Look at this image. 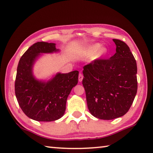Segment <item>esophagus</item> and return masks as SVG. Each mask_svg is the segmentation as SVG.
<instances>
[{
	"label": "esophagus",
	"instance_id": "obj_1",
	"mask_svg": "<svg viewBox=\"0 0 153 153\" xmlns=\"http://www.w3.org/2000/svg\"><path fill=\"white\" fill-rule=\"evenodd\" d=\"M83 74L82 73H80L79 74V77H78V79H79V82H82V80H83Z\"/></svg>",
	"mask_w": 153,
	"mask_h": 153
}]
</instances>
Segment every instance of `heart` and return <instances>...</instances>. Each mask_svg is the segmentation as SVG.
<instances>
[{
  "label": "heart",
  "instance_id": "heart-1",
  "mask_svg": "<svg viewBox=\"0 0 153 153\" xmlns=\"http://www.w3.org/2000/svg\"><path fill=\"white\" fill-rule=\"evenodd\" d=\"M100 47H101V45L100 44H95L92 45V46L87 48L85 51V54L88 55V56H91V55L94 54L97 52L95 54V58H100L105 56L107 53L106 48Z\"/></svg>",
  "mask_w": 153,
  "mask_h": 153
}]
</instances>
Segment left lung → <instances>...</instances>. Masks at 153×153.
<instances>
[{
  "label": "left lung",
  "mask_w": 153,
  "mask_h": 153,
  "mask_svg": "<svg viewBox=\"0 0 153 153\" xmlns=\"http://www.w3.org/2000/svg\"><path fill=\"white\" fill-rule=\"evenodd\" d=\"M116 53L83 67V85L87 107L101 120H113L128 112L137 91V63L124 42L114 39Z\"/></svg>",
  "instance_id": "1"
}]
</instances>
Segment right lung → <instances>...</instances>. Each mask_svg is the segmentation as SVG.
<instances>
[{
	"mask_svg": "<svg viewBox=\"0 0 153 153\" xmlns=\"http://www.w3.org/2000/svg\"><path fill=\"white\" fill-rule=\"evenodd\" d=\"M56 44L37 42L22 55L18 65L15 94L22 111L29 118L39 122H51L64 114L71 90L78 82V71L58 73L47 82L37 80L32 68L40 53L56 52Z\"/></svg>",
	"mask_w": 153,
	"mask_h": 153,
	"instance_id": "add662e5",
	"label": "right lung"
}]
</instances>
